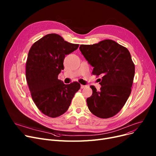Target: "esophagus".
Returning a JSON list of instances; mask_svg holds the SVG:
<instances>
[{"label":"esophagus","instance_id":"34e87169","mask_svg":"<svg viewBox=\"0 0 156 156\" xmlns=\"http://www.w3.org/2000/svg\"><path fill=\"white\" fill-rule=\"evenodd\" d=\"M85 87H86L85 85H81V88H84Z\"/></svg>","mask_w":156,"mask_h":156}]
</instances>
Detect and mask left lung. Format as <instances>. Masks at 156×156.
Here are the masks:
<instances>
[{
  "label": "left lung",
  "instance_id": "8db88e82",
  "mask_svg": "<svg viewBox=\"0 0 156 156\" xmlns=\"http://www.w3.org/2000/svg\"><path fill=\"white\" fill-rule=\"evenodd\" d=\"M80 50L94 67L92 74L101 75L99 91L92 85L87 98L88 109L100 118L115 116L123 108L132 91L135 64L128 49L112 40L93 45H81Z\"/></svg>",
  "mask_w": 156,
  "mask_h": 156
}]
</instances>
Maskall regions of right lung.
I'll list each match as a JSON object with an SVG mask.
<instances>
[{"label": "right lung", "mask_w": 156, "mask_h": 156, "mask_svg": "<svg viewBox=\"0 0 156 156\" xmlns=\"http://www.w3.org/2000/svg\"><path fill=\"white\" fill-rule=\"evenodd\" d=\"M79 44L65 41L57 34H47L31 47L26 63V79L31 98L45 115L56 118L67 111L80 88L77 81L65 85L58 80L63 61Z\"/></svg>", "instance_id": "right-lung-1"}]
</instances>
